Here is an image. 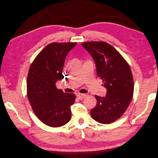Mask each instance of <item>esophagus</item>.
<instances>
[{
  "mask_svg": "<svg viewBox=\"0 0 158 158\" xmlns=\"http://www.w3.org/2000/svg\"><path fill=\"white\" fill-rule=\"evenodd\" d=\"M77 96L78 98L80 100H82L86 96V95L85 94H81V93H78L77 94Z\"/></svg>",
  "mask_w": 158,
  "mask_h": 158,
  "instance_id": "1",
  "label": "esophagus"
}]
</instances>
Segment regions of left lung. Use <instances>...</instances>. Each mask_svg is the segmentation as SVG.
I'll return each mask as SVG.
<instances>
[{
  "mask_svg": "<svg viewBox=\"0 0 158 158\" xmlns=\"http://www.w3.org/2000/svg\"><path fill=\"white\" fill-rule=\"evenodd\" d=\"M81 46L93 58L98 76L107 89L106 96H95L97 104L91 110V115L100 123H111L123 115L132 100L134 82L131 68L119 52L106 42H84Z\"/></svg>",
  "mask_w": 158,
  "mask_h": 158,
  "instance_id": "8db88e82",
  "label": "left lung"
}]
</instances>
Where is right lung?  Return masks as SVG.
<instances>
[{"instance_id": "right-lung-1", "label": "right lung", "mask_w": 158, "mask_h": 158, "mask_svg": "<svg viewBox=\"0 0 158 158\" xmlns=\"http://www.w3.org/2000/svg\"><path fill=\"white\" fill-rule=\"evenodd\" d=\"M76 42L51 43L34 60L28 73L27 94L36 116L49 127H59L69 122L71 106L76 96L56 87L62 74L65 60Z\"/></svg>"}]
</instances>
